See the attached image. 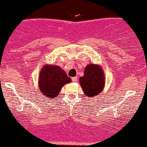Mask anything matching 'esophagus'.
Instances as JSON below:
<instances>
[{"instance_id": "34e87169", "label": "esophagus", "mask_w": 147, "mask_h": 147, "mask_svg": "<svg viewBox=\"0 0 147 147\" xmlns=\"http://www.w3.org/2000/svg\"><path fill=\"white\" fill-rule=\"evenodd\" d=\"M77 80H78L77 77H73V78H71V80H72V82H77Z\"/></svg>"}]
</instances>
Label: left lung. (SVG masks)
Masks as SVG:
<instances>
[{"label":"left lung","instance_id":"8db88e82","mask_svg":"<svg viewBox=\"0 0 147 147\" xmlns=\"http://www.w3.org/2000/svg\"><path fill=\"white\" fill-rule=\"evenodd\" d=\"M80 85L87 97L92 98L102 92L104 86V76L99 65L86 66L84 76L80 78Z\"/></svg>","mask_w":147,"mask_h":147}]
</instances>
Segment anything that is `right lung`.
<instances>
[{
  "mask_svg": "<svg viewBox=\"0 0 147 147\" xmlns=\"http://www.w3.org/2000/svg\"><path fill=\"white\" fill-rule=\"evenodd\" d=\"M71 81L59 66L45 65L39 76L40 91L46 98L53 99L59 93L63 86Z\"/></svg>",
  "mask_w": 147,
  "mask_h": 147,
  "instance_id": "obj_1",
  "label": "right lung"
}]
</instances>
